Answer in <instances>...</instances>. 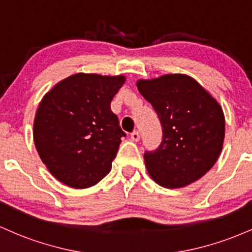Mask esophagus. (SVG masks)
I'll use <instances>...</instances> for the list:
<instances>
[{
    "label": "esophagus",
    "instance_id": "esophagus-1",
    "mask_svg": "<svg viewBox=\"0 0 252 252\" xmlns=\"http://www.w3.org/2000/svg\"><path fill=\"white\" fill-rule=\"evenodd\" d=\"M131 139L133 141H138L140 139V135H139V132L138 131H133L131 133Z\"/></svg>",
    "mask_w": 252,
    "mask_h": 252
}]
</instances>
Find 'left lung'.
Listing matches in <instances>:
<instances>
[{
  "mask_svg": "<svg viewBox=\"0 0 252 252\" xmlns=\"http://www.w3.org/2000/svg\"><path fill=\"white\" fill-rule=\"evenodd\" d=\"M137 87L154 107L163 132L160 145L144 154L150 176L165 188H181L199 180L221 152V107L187 75L140 80Z\"/></svg>",
  "mask_w": 252,
  "mask_h": 252,
  "instance_id": "left-lung-1",
  "label": "left lung"
}]
</instances>
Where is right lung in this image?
Masks as SVG:
<instances>
[{
    "instance_id": "obj_1",
    "label": "right lung",
    "mask_w": 252,
    "mask_h": 252,
    "mask_svg": "<svg viewBox=\"0 0 252 252\" xmlns=\"http://www.w3.org/2000/svg\"><path fill=\"white\" fill-rule=\"evenodd\" d=\"M124 76L76 73L41 100L33 137L42 163L72 188H88L111 171L121 138L126 137L111 102Z\"/></svg>"
}]
</instances>
